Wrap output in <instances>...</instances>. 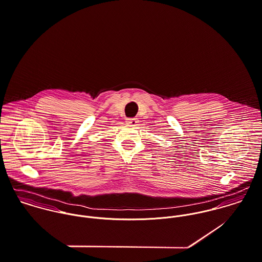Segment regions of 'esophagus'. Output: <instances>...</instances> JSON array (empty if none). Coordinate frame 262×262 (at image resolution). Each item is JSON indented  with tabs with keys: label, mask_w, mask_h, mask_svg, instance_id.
I'll return each mask as SVG.
<instances>
[{
	"label": "esophagus",
	"mask_w": 262,
	"mask_h": 262,
	"mask_svg": "<svg viewBox=\"0 0 262 262\" xmlns=\"http://www.w3.org/2000/svg\"><path fill=\"white\" fill-rule=\"evenodd\" d=\"M126 122L128 124H133V125H136L138 122H139V119L136 118V117H129L126 119Z\"/></svg>",
	"instance_id": "obj_1"
}]
</instances>
